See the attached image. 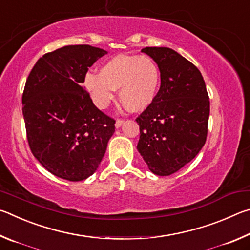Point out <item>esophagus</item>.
<instances>
[{"mask_svg":"<svg viewBox=\"0 0 250 250\" xmlns=\"http://www.w3.org/2000/svg\"><path fill=\"white\" fill-rule=\"evenodd\" d=\"M123 124H124V120H120V118H118V120H116L115 122V127L120 128Z\"/></svg>","mask_w":250,"mask_h":250,"instance_id":"esophagus-1","label":"esophagus"}]
</instances>
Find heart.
Listing matches in <instances>:
<instances>
[{"mask_svg": "<svg viewBox=\"0 0 250 250\" xmlns=\"http://www.w3.org/2000/svg\"><path fill=\"white\" fill-rule=\"evenodd\" d=\"M84 86L99 108H106L120 89L122 102L130 111L143 112L158 94L160 69L150 57L117 55L101 67L100 74L86 73Z\"/></svg>", "mask_w": 250, "mask_h": 250, "instance_id": "b5f03b06", "label": "heart"}]
</instances>
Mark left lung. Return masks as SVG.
<instances>
[{
	"label": "left lung",
	"instance_id": "1",
	"mask_svg": "<svg viewBox=\"0 0 250 250\" xmlns=\"http://www.w3.org/2000/svg\"><path fill=\"white\" fill-rule=\"evenodd\" d=\"M160 69V89L136 118L139 154L157 176H170L189 164L208 136L209 100L200 70L167 47L142 49Z\"/></svg>",
	"mask_w": 250,
	"mask_h": 250
}]
</instances>
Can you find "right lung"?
Instances as JSON below:
<instances>
[{
	"label": "right lung",
	"instance_id": "1",
	"mask_svg": "<svg viewBox=\"0 0 250 250\" xmlns=\"http://www.w3.org/2000/svg\"><path fill=\"white\" fill-rule=\"evenodd\" d=\"M107 51L64 46L37 60L21 102L30 150L56 177L81 181L98 169L115 121L95 106L81 86L87 70Z\"/></svg>",
	"mask_w": 250,
	"mask_h": 250
}]
</instances>
